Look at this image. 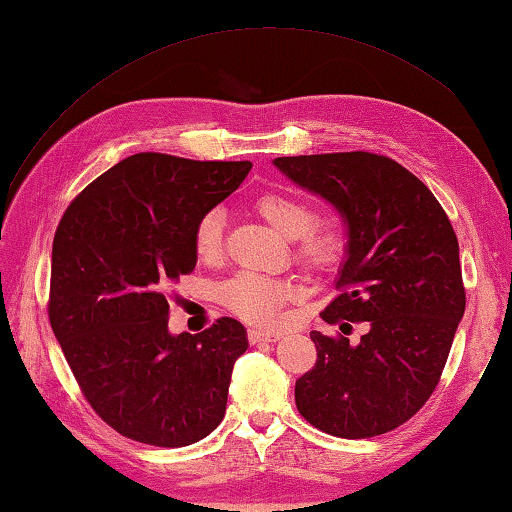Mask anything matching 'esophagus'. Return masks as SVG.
Wrapping results in <instances>:
<instances>
[{"instance_id":"esophagus-1","label":"esophagus","mask_w":512,"mask_h":512,"mask_svg":"<svg viewBox=\"0 0 512 512\" xmlns=\"http://www.w3.org/2000/svg\"><path fill=\"white\" fill-rule=\"evenodd\" d=\"M284 332L281 330H266V328H253L248 330V341L250 343H262V341H279Z\"/></svg>"}]
</instances>
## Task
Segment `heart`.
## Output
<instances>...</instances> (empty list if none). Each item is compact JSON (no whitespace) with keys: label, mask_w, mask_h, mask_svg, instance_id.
<instances>
[{"label":"heart","mask_w":512,"mask_h":512,"mask_svg":"<svg viewBox=\"0 0 512 512\" xmlns=\"http://www.w3.org/2000/svg\"><path fill=\"white\" fill-rule=\"evenodd\" d=\"M255 211L262 220L284 239H299L297 253L310 266H328L341 250L339 228L330 222L312 224L314 209L290 193L270 191L255 200ZM226 215L222 209L206 211L193 231L195 253L204 262H213L222 255ZM295 295V288L284 281L270 279L259 273H239L222 286V299L246 321L266 323L277 317L279 308Z\"/></svg>","instance_id":"heart-1"}]
</instances>
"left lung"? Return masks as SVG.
I'll return each mask as SVG.
<instances>
[{"label":"left lung","mask_w":512,"mask_h":512,"mask_svg":"<svg viewBox=\"0 0 512 512\" xmlns=\"http://www.w3.org/2000/svg\"><path fill=\"white\" fill-rule=\"evenodd\" d=\"M345 226L343 262L323 321H367L358 343L310 332L317 365L295 385L297 409L339 438L400 427L429 400L464 317L460 246L447 213L391 158L347 151L275 158Z\"/></svg>","instance_id":"8db88e82"}]
</instances>
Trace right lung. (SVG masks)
I'll return each instance as SVG.
<instances>
[{"instance_id": "1", "label": "right lung", "mask_w": 512, "mask_h": 512, "mask_svg": "<svg viewBox=\"0 0 512 512\" xmlns=\"http://www.w3.org/2000/svg\"><path fill=\"white\" fill-rule=\"evenodd\" d=\"M250 160L136 154L76 198L52 242L50 325L94 411L136 442L187 447L222 422L239 321L169 332L167 290L198 262L193 231Z\"/></svg>"}]
</instances>
